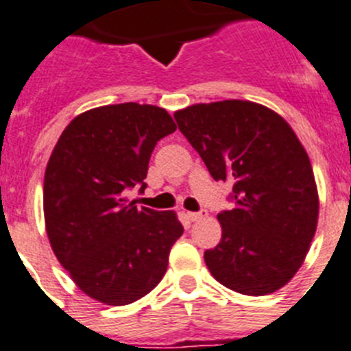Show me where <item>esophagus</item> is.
Returning <instances> with one entry per match:
<instances>
[{"label": "esophagus", "instance_id": "obj_1", "mask_svg": "<svg viewBox=\"0 0 351 351\" xmlns=\"http://www.w3.org/2000/svg\"><path fill=\"white\" fill-rule=\"evenodd\" d=\"M204 215H205L204 212H186V217H188L191 223H197V221H200Z\"/></svg>", "mask_w": 351, "mask_h": 351}]
</instances>
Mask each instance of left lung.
<instances>
[{"mask_svg": "<svg viewBox=\"0 0 351 351\" xmlns=\"http://www.w3.org/2000/svg\"><path fill=\"white\" fill-rule=\"evenodd\" d=\"M173 118L214 181L233 186L234 207L217 214L221 242L204 254L212 276L247 295L284 287L303 265L318 217L300 139L284 118L249 101L195 104Z\"/></svg>", "mask_w": 351, "mask_h": 351, "instance_id": "left-lung-1", "label": "left lung"}]
</instances>
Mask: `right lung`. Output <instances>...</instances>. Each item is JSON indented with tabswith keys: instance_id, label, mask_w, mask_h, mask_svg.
Here are the masks:
<instances>
[{
	"instance_id": "obj_1",
	"label": "right lung",
	"mask_w": 351,
	"mask_h": 351,
	"mask_svg": "<svg viewBox=\"0 0 351 351\" xmlns=\"http://www.w3.org/2000/svg\"><path fill=\"white\" fill-rule=\"evenodd\" d=\"M172 132L173 120L156 106H102L71 121L48 160V240L76 285L101 303L123 306L153 291L184 231L173 212L127 198L146 189L151 153Z\"/></svg>"
}]
</instances>
